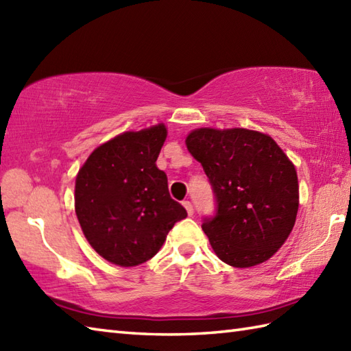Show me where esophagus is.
Returning <instances> with one entry per match:
<instances>
[{"mask_svg":"<svg viewBox=\"0 0 351 351\" xmlns=\"http://www.w3.org/2000/svg\"><path fill=\"white\" fill-rule=\"evenodd\" d=\"M182 205H184V208H185V210H187L189 215H193V214H195V210H193V205H191V202H190V200H184V202H182Z\"/></svg>","mask_w":351,"mask_h":351,"instance_id":"1","label":"esophagus"}]
</instances>
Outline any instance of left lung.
I'll list each match as a JSON object with an SVG mask.
<instances>
[{"label":"left lung","instance_id":"left-lung-1","mask_svg":"<svg viewBox=\"0 0 351 351\" xmlns=\"http://www.w3.org/2000/svg\"><path fill=\"white\" fill-rule=\"evenodd\" d=\"M185 145L215 196V214L202 223L215 255L237 268L271 258L299 210L294 164L270 136L244 128H199Z\"/></svg>","mask_w":351,"mask_h":351}]
</instances>
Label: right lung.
Instances as JSON below:
<instances>
[{"mask_svg":"<svg viewBox=\"0 0 351 351\" xmlns=\"http://www.w3.org/2000/svg\"><path fill=\"white\" fill-rule=\"evenodd\" d=\"M167 130L162 123L128 131L96 147L75 181V213L99 255L121 267L156 255L185 208L170 197L167 176L156 167Z\"/></svg>","mask_w":351,"mask_h":351,"instance_id":"add662e5","label":"right lung"}]
</instances>
